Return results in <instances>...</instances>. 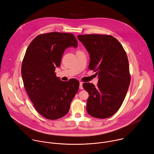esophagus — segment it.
I'll list each match as a JSON object with an SVG mask.
<instances>
[{"instance_id": "obj_1", "label": "esophagus", "mask_w": 154, "mask_h": 154, "mask_svg": "<svg viewBox=\"0 0 154 154\" xmlns=\"http://www.w3.org/2000/svg\"><path fill=\"white\" fill-rule=\"evenodd\" d=\"M79 88H80V90H83V82H80V86H79Z\"/></svg>"}]
</instances>
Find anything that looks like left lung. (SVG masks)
Segmentation results:
<instances>
[{"instance_id": "1", "label": "left lung", "mask_w": 154, "mask_h": 154, "mask_svg": "<svg viewBox=\"0 0 154 154\" xmlns=\"http://www.w3.org/2000/svg\"><path fill=\"white\" fill-rule=\"evenodd\" d=\"M77 38L90 55L88 68L99 76L97 87L90 83L83 84L89 94L86 111L96 118L110 117L122 105L130 83L126 52L111 35H79Z\"/></svg>"}]
</instances>
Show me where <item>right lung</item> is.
Masks as SVG:
<instances>
[{"label": "right lung", "instance_id": "add662e5", "mask_svg": "<svg viewBox=\"0 0 154 154\" xmlns=\"http://www.w3.org/2000/svg\"><path fill=\"white\" fill-rule=\"evenodd\" d=\"M77 46L73 34L55 32L38 35L26 52L21 67L24 86L36 111L46 119L66 115L78 91L77 80L63 82L55 72L66 49Z\"/></svg>", "mask_w": 154, "mask_h": 154}]
</instances>
